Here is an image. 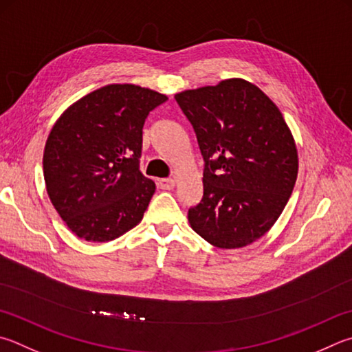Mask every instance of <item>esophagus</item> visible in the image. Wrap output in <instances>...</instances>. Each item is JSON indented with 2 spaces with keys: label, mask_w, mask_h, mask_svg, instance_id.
<instances>
[{
  "label": "esophagus",
  "mask_w": 352,
  "mask_h": 352,
  "mask_svg": "<svg viewBox=\"0 0 352 352\" xmlns=\"http://www.w3.org/2000/svg\"><path fill=\"white\" fill-rule=\"evenodd\" d=\"M158 186L163 190H170V189H174L175 182L172 180V178H162V180L158 182Z\"/></svg>",
  "instance_id": "34e87169"
}]
</instances>
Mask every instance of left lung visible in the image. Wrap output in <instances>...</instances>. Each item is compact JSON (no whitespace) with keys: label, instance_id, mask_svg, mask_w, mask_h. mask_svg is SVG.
Instances as JSON below:
<instances>
[{"label":"left lung","instance_id":"1","mask_svg":"<svg viewBox=\"0 0 352 352\" xmlns=\"http://www.w3.org/2000/svg\"><path fill=\"white\" fill-rule=\"evenodd\" d=\"M204 160L203 198L190 228L210 245L237 249L283 212L298 174L296 140L276 103L252 82L223 80L175 94Z\"/></svg>","mask_w":352,"mask_h":352}]
</instances>
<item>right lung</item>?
<instances>
[{"mask_svg": "<svg viewBox=\"0 0 352 352\" xmlns=\"http://www.w3.org/2000/svg\"><path fill=\"white\" fill-rule=\"evenodd\" d=\"M168 97L107 85L60 115L43 154L47 195L76 237L104 243L142 221L155 183L138 169L143 124Z\"/></svg>", "mask_w": 352, "mask_h": 352, "instance_id": "1", "label": "right lung"}]
</instances>
